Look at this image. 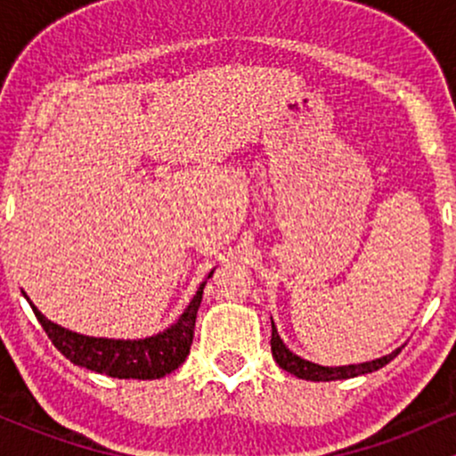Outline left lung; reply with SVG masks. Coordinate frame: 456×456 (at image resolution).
I'll use <instances>...</instances> for the list:
<instances>
[{"label":"left lung","instance_id":"left-lung-1","mask_svg":"<svg viewBox=\"0 0 456 456\" xmlns=\"http://www.w3.org/2000/svg\"><path fill=\"white\" fill-rule=\"evenodd\" d=\"M272 355H274L276 364L281 369H285L287 373L296 375L300 379H308V381H334V379H349V378H358V375H366L373 373V370L381 369L395 360L399 355L401 347L395 349V352L388 355H381L378 360H370V362H360V364H347V366H322L315 362H308V360L300 358L294 352H289V347H285L282 338L276 332L274 322H272Z\"/></svg>","mask_w":456,"mask_h":456}]
</instances>
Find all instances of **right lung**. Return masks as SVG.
I'll list each match as a JSON object with an SVG mask.
<instances>
[{"label": "right lung", "instance_id": "1", "mask_svg": "<svg viewBox=\"0 0 456 456\" xmlns=\"http://www.w3.org/2000/svg\"><path fill=\"white\" fill-rule=\"evenodd\" d=\"M214 270L208 274V279ZM208 281L199 285L195 297L180 319L165 332L154 334L148 338H137V341H122V338H96L86 337V334L72 332L46 319L43 313L34 308V315L43 323L45 332L49 334L51 343L66 355L70 362L77 366L96 370V373L109 375L118 379H160L175 370L177 366L186 360L192 345V334H195V319L199 305L203 297V287Z\"/></svg>", "mask_w": 456, "mask_h": 456}]
</instances>
